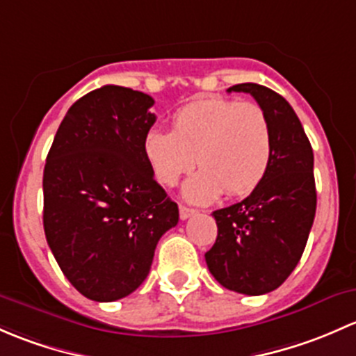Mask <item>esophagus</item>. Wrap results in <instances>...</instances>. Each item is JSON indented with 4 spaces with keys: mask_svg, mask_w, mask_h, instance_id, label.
I'll use <instances>...</instances> for the list:
<instances>
[{
    "mask_svg": "<svg viewBox=\"0 0 356 356\" xmlns=\"http://www.w3.org/2000/svg\"><path fill=\"white\" fill-rule=\"evenodd\" d=\"M195 209H190V207H185V205H179V218L185 221V219H188L190 216L195 214Z\"/></svg>",
    "mask_w": 356,
    "mask_h": 356,
    "instance_id": "34e87169",
    "label": "esophagus"
}]
</instances>
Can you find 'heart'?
I'll list each match as a JSON object with an SVG mask.
<instances>
[{
    "instance_id": "heart-1",
    "label": "heart",
    "mask_w": 356,
    "mask_h": 356,
    "mask_svg": "<svg viewBox=\"0 0 356 356\" xmlns=\"http://www.w3.org/2000/svg\"><path fill=\"white\" fill-rule=\"evenodd\" d=\"M144 156L154 178L175 186L193 166H200L183 186V197L207 204L225 190L247 195L266 177L273 156V131L266 111L250 101L205 97L179 108L171 131L151 128Z\"/></svg>"
}]
</instances>
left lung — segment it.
<instances>
[{"label": "left lung", "instance_id": "left-lung-1", "mask_svg": "<svg viewBox=\"0 0 356 356\" xmlns=\"http://www.w3.org/2000/svg\"><path fill=\"white\" fill-rule=\"evenodd\" d=\"M228 92L250 94L266 111L273 156L247 199L212 212L218 238L205 262L219 284L257 296L280 288L305 250L317 207L314 152L283 96L259 83H238Z\"/></svg>", "mask_w": 356, "mask_h": 356}]
</instances>
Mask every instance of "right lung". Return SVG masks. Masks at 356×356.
I'll list each match as a JSON object with an SVG mask.
<instances>
[{"label":"right lung","instance_id":"obj_1","mask_svg":"<svg viewBox=\"0 0 356 356\" xmlns=\"http://www.w3.org/2000/svg\"><path fill=\"white\" fill-rule=\"evenodd\" d=\"M154 99L104 86L80 97L54 135L44 166V233L76 291L124 298L144 283L154 250L178 225V205L154 179L144 137Z\"/></svg>","mask_w":356,"mask_h":356}]
</instances>
